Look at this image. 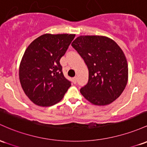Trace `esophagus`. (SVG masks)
Instances as JSON below:
<instances>
[{"label": "esophagus", "instance_id": "1", "mask_svg": "<svg viewBox=\"0 0 147 147\" xmlns=\"http://www.w3.org/2000/svg\"><path fill=\"white\" fill-rule=\"evenodd\" d=\"M72 82H73L74 84L77 83V77H74L73 78H72Z\"/></svg>", "mask_w": 147, "mask_h": 147}]
</instances>
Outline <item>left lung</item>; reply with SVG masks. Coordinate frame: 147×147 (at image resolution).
I'll list each match as a JSON object with an SVG mask.
<instances>
[{
  "instance_id": "obj_1",
  "label": "left lung",
  "mask_w": 147,
  "mask_h": 147,
  "mask_svg": "<svg viewBox=\"0 0 147 147\" xmlns=\"http://www.w3.org/2000/svg\"><path fill=\"white\" fill-rule=\"evenodd\" d=\"M88 69V81L80 89L88 101L107 105L117 99L128 82V67L123 51L114 40L101 35H81L72 42Z\"/></svg>"
}]
</instances>
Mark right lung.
<instances>
[{"instance_id":"add662e5","label":"right lung","mask_w":147,"mask_h":147,"mask_svg":"<svg viewBox=\"0 0 147 147\" xmlns=\"http://www.w3.org/2000/svg\"><path fill=\"white\" fill-rule=\"evenodd\" d=\"M75 36L46 33L26 49L19 65V80L25 94L34 104L54 105L63 99L71 86L63 74L60 59Z\"/></svg>"}]
</instances>
